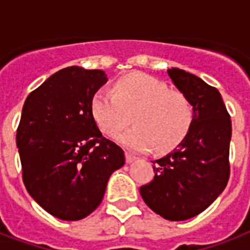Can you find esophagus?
<instances>
[{"label": "esophagus", "mask_w": 250, "mask_h": 250, "mask_svg": "<svg viewBox=\"0 0 250 250\" xmlns=\"http://www.w3.org/2000/svg\"><path fill=\"white\" fill-rule=\"evenodd\" d=\"M137 157H135L133 154H131V153H125V162L127 164H132L133 161H136Z\"/></svg>", "instance_id": "esophagus-1"}]
</instances>
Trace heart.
Instances as JSON below:
<instances>
[{
	"mask_svg": "<svg viewBox=\"0 0 250 250\" xmlns=\"http://www.w3.org/2000/svg\"><path fill=\"white\" fill-rule=\"evenodd\" d=\"M90 114L102 132L115 137L131 123L119 141L135 152L161 153L176 148L187 137L194 111L189 98L146 74L133 72L118 79L114 92L100 89L90 101Z\"/></svg>",
	"mask_w": 250,
	"mask_h": 250,
	"instance_id": "1",
	"label": "heart"
}]
</instances>
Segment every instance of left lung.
Segmentation results:
<instances>
[{
	"label": "left lung",
	"instance_id": "8db88e82",
	"mask_svg": "<svg viewBox=\"0 0 250 250\" xmlns=\"http://www.w3.org/2000/svg\"><path fill=\"white\" fill-rule=\"evenodd\" d=\"M167 74L189 98L193 123L172 152L153 162L154 179L140 187V194L165 219L187 221L208 209L227 186L232 127L217 88L180 68Z\"/></svg>",
	"mask_w": 250,
	"mask_h": 250
}]
</instances>
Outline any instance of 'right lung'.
Listing matches in <instances>:
<instances>
[{
    "label": "right lung",
    "mask_w": 250,
    "mask_h": 250,
    "mask_svg": "<svg viewBox=\"0 0 250 250\" xmlns=\"http://www.w3.org/2000/svg\"><path fill=\"white\" fill-rule=\"evenodd\" d=\"M107 82L102 70L71 66L25 100L17 146L31 197L53 217L79 221L97 209L125 152L102 136L90 101Z\"/></svg>",
    "instance_id": "add662e5"
}]
</instances>
